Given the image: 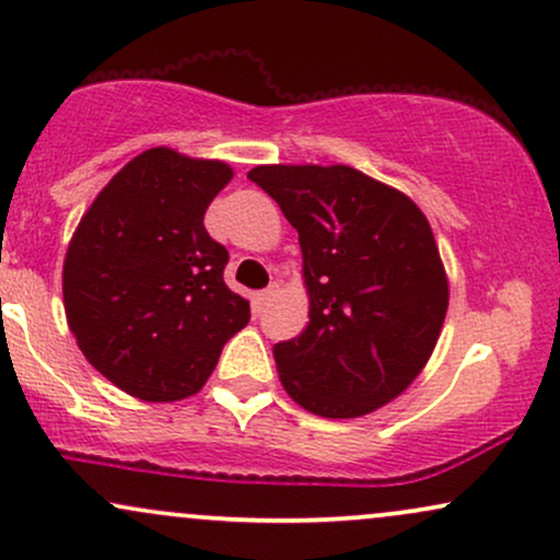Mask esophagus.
<instances>
[{
    "label": "esophagus",
    "mask_w": 560,
    "mask_h": 560,
    "mask_svg": "<svg viewBox=\"0 0 560 560\" xmlns=\"http://www.w3.org/2000/svg\"><path fill=\"white\" fill-rule=\"evenodd\" d=\"M276 294H279V284H271L268 289H262V292L258 294V300H260V305H268V302H271Z\"/></svg>",
    "instance_id": "obj_1"
}]
</instances>
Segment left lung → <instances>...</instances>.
Masks as SVG:
<instances>
[{"label": "left lung", "instance_id": "8db88e82", "mask_svg": "<svg viewBox=\"0 0 560 560\" xmlns=\"http://www.w3.org/2000/svg\"><path fill=\"white\" fill-rule=\"evenodd\" d=\"M247 178L300 234L311 320L273 347L281 387L324 419L374 413L416 382L447 316L427 215L350 165H258Z\"/></svg>", "mask_w": 560, "mask_h": 560}]
</instances>
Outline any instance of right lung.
Listing matches in <instances>:
<instances>
[{"instance_id": "obj_1", "label": "right lung", "mask_w": 560, "mask_h": 560, "mask_svg": "<svg viewBox=\"0 0 560 560\" xmlns=\"http://www.w3.org/2000/svg\"><path fill=\"white\" fill-rule=\"evenodd\" d=\"M234 178L223 160L152 147L94 197L62 262L68 329L107 382L144 402L197 395L249 300L223 281L229 253L205 210Z\"/></svg>"}]
</instances>
